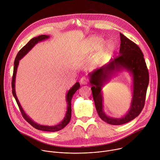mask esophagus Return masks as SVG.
I'll use <instances>...</instances> for the list:
<instances>
[{
	"instance_id": "esophagus-1",
	"label": "esophagus",
	"mask_w": 160,
	"mask_h": 160,
	"mask_svg": "<svg viewBox=\"0 0 160 160\" xmlns=\"http://www.w3.org/2000/svg\"><path fill=\"white\" fill-rule=\"evenodd\" d=\"M80 83H81V84H82V85H86V84H88V79H87L85 77H82V78L80 79Z\"/></svg>"
}]
</instances>
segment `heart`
Masks as SVG:
<instances>
[{
    "label": "heart",
    "instance_id": "b5f03b06",
    "mask_svg": "<svg viewBox=\"0 0 160 160\" xmlns=\"http://www.w3.org/2000/svg\"><path fill=\"white\" fill-rule=\"evenodd\" d=\"M104 41L102 37L94 36L86 40L82 53L88 57L97 53L92 60V65L96 68L103 66L107 62L108 57L112 52V45L109 41Z\"/></svg>",
    "mask_w": 160,
    "mask_h": 160
}]
</instances>
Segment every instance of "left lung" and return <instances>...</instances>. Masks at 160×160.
<instances>
[{
  "label": "left lung",
  "mask_w": 160,
  "mask_h": 160,
  "mask_svg": "<svg viewBox=\"0 0 160 160\" xmlns=\"http://www.w3.org/2000/svg\"><path fill=\"white\" fill-rule=\"evenodd\" d=\"M120 39L119 55L88 74L97 112L101 119L112 125L127 123L140 113L145 104L149 80L148 69L140 48L121 33ZM123 71L128 72L132 80V98L130 108L122 117H110L103 110L102 89L112 78Z\"/></svg>",
  "instance_id": "left-lung-1"
}]
</instances>
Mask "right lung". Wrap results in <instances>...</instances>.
<instances>
[{"label": "right lung", "instance_id": "1", "mask_svg": "<svg viewBox=\"0 0 160 160\" xmlns=\"http://www.w3.org/2000/svg\"><path fill=\"white\" fill-rule=\"evenodd\" d=\"M50 38V36L48 35H40L38 37L33 38L31 39L29 41H28L27 44L19 51L18 54L17 55V57L15 58L14 62V69H13V75L12 78V92L14 98H15V100L17 103L19 107V108L22 112V114L23 115V118L29 123L32 126L35 128L37 129L45 131V132H55L59 131L64 128L70 121L71 117V99L73 96L74 94L76 92V91L80 88V83L78 82H76L75 84L72 87V88L68 91L66 96V101L67 103V110L65 114V116L64 119L62 120L61 122H60L59 124H57L54 126H47V125H41L36 123L34 122L30 117L28 116L25 111L23 110L22 107L21 106L18 99L17 98V94H16V90H15V82H16V75L17 72V68L20 62V61L22 59V58L27 55V53H28V52L31 51L32 48L36 45L38 42L45 41L47 39Z\"/></svg>", "mask_w": 160, "mask_h": 160}]
</instances>
